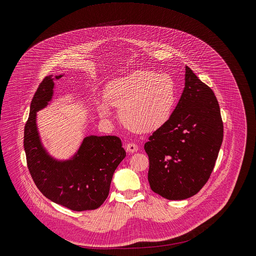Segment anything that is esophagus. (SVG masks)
Listing matches in <instances>:
<instances>
[{
    "instance_id": "obj_1",
    "label": "esophagus",
    "mask_w": 256,
    "mask_h": 256,
    "mask_svg": "<svg viewBox=\"0 0 256 256\" xmlns=\"http://www.w3.org/2000/svg\"><path fill=\"white\" fill-rule=\"evenodd\" d=\"M126 150L129 152H135L138 150V146L135 143H128L126 145Z\"/></svg>"
}]
</instances>
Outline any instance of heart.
I'll return each instance as SVG.
<instances>
[{
    "label": "heart",
    "instance_id": "b5f03b06",
    "mask_svg": "<svg viewBox=\"0 0 256 256\" xmlns=\"http://www.w3.org/2000/svg\"><path fill=\"white\" fill-rule=\"evenodd\" d=\"M104 100L98 104L102 118H110V106L119 108L120 120L126 127L150 133L170 119L176 100V84L166 74L137 70L110 82Z\"/></svg>",
    "mask_w": 256,
    "mask_h": 256
}]
</instances>
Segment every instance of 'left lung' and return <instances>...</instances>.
Returning <instances> with one entry per match:
<instances>
[{
  "label": "left lung",
  "mask_w": 256,
  "mask_h": 256,
  "mask_svg": "<svg viewBox=\"0 0 256 256\" xmlns=\"http://www.w3.org/2000/svg\"><path fill=\"white\" fill-rule=\"evenodd\" d=\"M222 137L214 92L186 66L185 86L176 110L144 146L150 189L168 200L198 193L214 170Z\"/></svg>",
  "instance_id": "obj_1"
}]
</instances>
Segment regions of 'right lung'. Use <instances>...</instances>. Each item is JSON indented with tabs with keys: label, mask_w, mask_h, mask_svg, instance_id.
<instances>
[{
	"label": "right lung",
	"mask_w": 256,
	"mask_h": 256,
	"mask_svg": "<svg viewBox=\"0 0 256 256\" xmlns=\"http://www.w3.org/2000/svg\"><path fill=\"white\" fill-rule=\"evenodd\" d=\"M53 88L52 74L45 76L30 104L24 137L28 170L39 191L54 203L78 212L98 209L108 196L113 174L126 152L116 136H88L71 160L50 156L39 138L36 112L51 100Z\"/></svg>",
	"instance_id": "add662e5"
}]
</instances>
